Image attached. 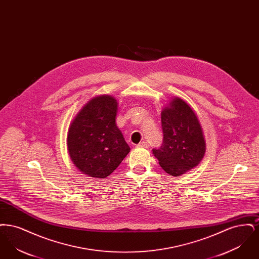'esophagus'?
Returning <instances> with one entry per match:
<instances>
[{"label":"esophagus","instance_id":"esophagus-1","mask_svg":"<svg viewBox=\"0 0 259 259\" xmlns=\"http://www.w3.org/2000/svg\"><path fill=\"white\" fill-rule=\"evenodd\" d=\"M148 147V145L147 142H141V143L138 145V148H147Z\"/></svg>","mask_w":259,"mask_h":259}]
</instances>
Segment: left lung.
<instances>
[{
  "label": "left lung",
  "instance_id": "obj_1",
  "mask_svg": "<svg viewBox=\"0 0 259 259\" xmlns=\"http://www.w3.org/2000/svg\"><path fill=\"white\" fill-rule=\"evenodd\" d=\"M163 143L152 149L161 168L180 177L196 167L204 157L206 143L197 116L183 99H172L161 111Z\"/></svg>",
  "mask_w": 259,
  "mask_h": 259
}]
</instances>
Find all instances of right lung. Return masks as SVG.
<instances>
[{
  "mask_svg": "<svg viewBox=\"0 0 259 259\" xmlns=\"http://www.w3.org/2000/svg\"><path fill=\"white\" fill-rule=\"evenodd\" d=\"M116 114V100L101 95L88 101L70 124L68 151L82 174L105 179L129 153L130 148L115 124Z\"/></svg>",
  "mask_w": 259,
  "mask_h": 259,
  "instance_id": "obj_1",
  "label": "right lung"
}]
</instances>
